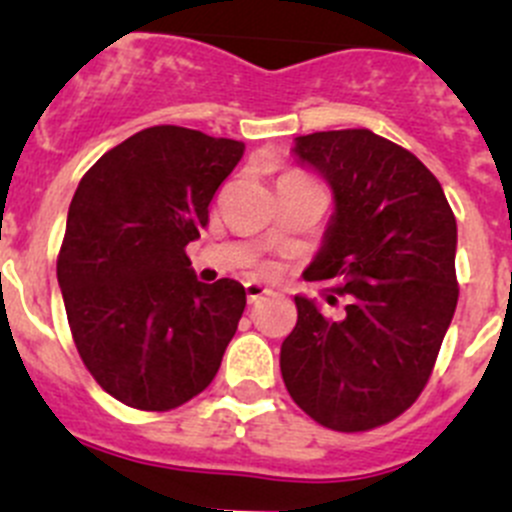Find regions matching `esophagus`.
<instances>
[{"label": "esophagus", "instance_id": "obj_1", "mask_svg": "<svg viewBox=\"0 0 512 512\" xmlns=\"http://www.w3.org/2000/svg\"><path fill=\"white\" fill-rule=\"evenodd\" d=\"M245 292H247V302H257V300H262L265 295H270V290H267L262 282H247Z\"/></svg>", "mask_w": 512, "mask_h": 512}]
</instances>
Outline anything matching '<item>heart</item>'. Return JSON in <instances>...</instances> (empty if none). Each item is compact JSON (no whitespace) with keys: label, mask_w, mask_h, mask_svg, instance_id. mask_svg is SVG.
Here are the masks:
<instances>
[{"label":"heart","mask_w":512,"mask_h":512,"mask_svg":"<svg viewBox=\"0 0 512 512\" xmlns=\"http://www.w3.org/2000/svg\"><path fill=\"white\" fill-rule=\"evenodd\" d=\"M290 182H307V177L300 175V172H285L280 177V185H290Z\"/></svg>","instance_id":"1"}]
</instances>
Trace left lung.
Masks as SVG:
<instances>
[{"label": "left lung", "instance_id": "left-lung-1", "mask_svg": "<svg viewBox=\"0 0 512 512\" xmlns=\"http://www.w3.org/2000/svg\"><path fill=\"white\" fill-rule=\"evenodd\" d=\"M295 155L335 195L305 277L335 280L350 305L330 320L295 297L282 380L315 423L362 433L403 415L428 385L458 305V225L433 172L375 132H312L297 137Z\"/></svg>", "mask_w": 512, "mask_h": 512}]
</instances>
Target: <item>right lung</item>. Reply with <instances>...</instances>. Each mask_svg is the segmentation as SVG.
I'll return each instance as SVG.
<instances>
[{
	"instance_id": "add662e5",
	"label": "right lung",
	"mask_w": 512,
	"mask_h": 512,
	"mask_svg": "<svg viewBox=\"0 0 512 512\" xmlns=\"http://www.w3.org/2000/svg\"><path fill=\"white\" fill-rule=\"evenodd\" d=\"M245 145L160 124L104 152L72 197L57 257L69 330L99 388L137 410L180 408L215 380L245 310L185 247Z\"/></svg>"
}]
</instances>
